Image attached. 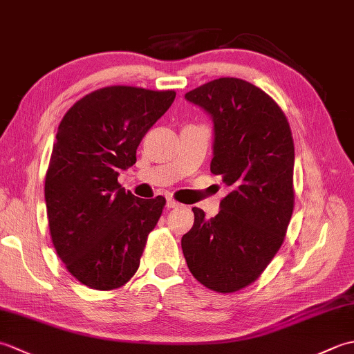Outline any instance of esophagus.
Returning <instances> with one entry per match:
<instances>
[{
    "instance_id": "obj_1",
    "label": "esophagus",
    "mask_w": 354,
    "mask_h": 354,
    "mask_svg": "<svg viewBox=\"0 0 354 354\" xmlns=\"http://www.w3.org/2000/svg\"><path fill=\"white\" fill-rule=\"evenodd\" d=\"M165 207H167V208H178V207H181V204H179V202H176L175 199L169 198V199H167V204H165Z\"/></svg>"
}]
</instances>
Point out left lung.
<instances>
[{"label":"left lung","mask_w":354,"mask_h":354,"mask_svg":"<svg viewBox=\"0 0 354 354\" xmlns=\"http://www.w3.org/2000/svg\"><path fill=\"white\" fill-rule=\"evenodd\" d=\"M185 99L213 118L209 170L231 192L212 219L193 208L194 223L183 236V252L201 284L237 292L257 280L288 231L295 201L290 126L272 97L242 79H216Z\"/></svg>","instance_id":"obj_1"}]
</instances>
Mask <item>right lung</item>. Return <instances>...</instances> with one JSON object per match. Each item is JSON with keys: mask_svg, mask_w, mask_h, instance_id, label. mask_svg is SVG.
Masks as SVG:
<instances>
[{"mask_svg": "<svg viewBox=\"0 0 354 354\" xmlns=\"http://www.w3.org/2000/svg\"><path fill=\"white\" fill-rule=\"evenodd\" d=\"M175 97L106 86L74 103L57 127L45 175L50 234L65 268L88 288L118 289L137 272L165 199H140L117 179Z\"/></svg>", "mask_w": 354, "mask_h": 354, "instance_id": "add662e5", "label": "right lung"}]
</instances>
